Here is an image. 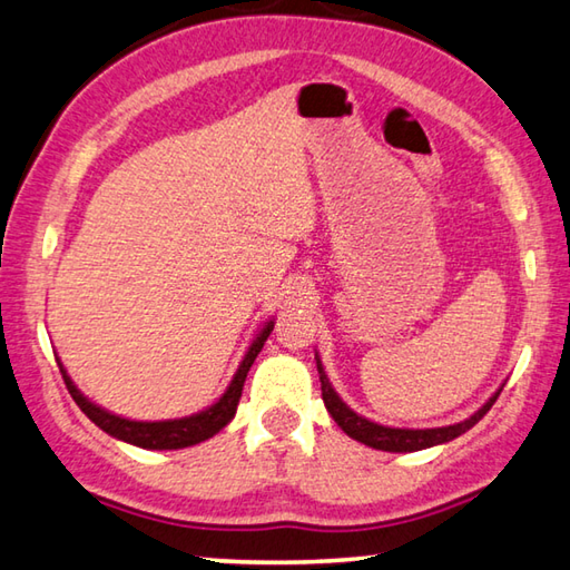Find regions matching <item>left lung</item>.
Instances as JSON below:
<instances>
[{
	"mask_svg": "<svg viewBox=\"0 0 570 570\" xmlns=\"http://www.w3.org/2000/svg\"><path fill=\"white\" fill-rule=\"evenodd\" d=\"M315 360H317V372H320V382H322V402H325L327 412L332 414V419H335L337 426L347 436L357 439V442L367 444L372 449H382V452H419V449H429V446L452 442V439L469 432V429L474 426L479 419L491 410V404L497 402L499 394H501V390H499L484 406H481L479 412H474L469 419H464V422H459V424L436 426V429L382 426V424L370 422V419L360 416L357 412H352L350 406L340 400V394L332 390V384L327 380L325 370H322V362H320L317 354H315Z\"/></svg>",
	"mask_w": 570,
	"mask_h": 570,
	"instance_id": "left-lung-1",
	"label": "left lung"
}]
</instances>
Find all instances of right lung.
Segmentation results:
<instances>
[{
  "label": "right lung",
  "mask_w": 570,
  "mask_h": 570,
  "mask_svg": "<svg viewBox=\"0 0 570 570\" xmlns=\"http://www.w3.org/2000/svg\"><path fill=\"white\" fill-rule=\"evenodd\" d=\"M271 332H273V320L267 322V325L261 330V335L253 340V345L248 347V352H245L238 372L233 374L228 390L223 392V396L216 404H210L208 410H203L198 414L180 416V419H166V422H134V419H124L118 414L106 412V410H101V406H96L94 402L86 400V396L77 390V384L71 382L67 370H63L61 360H59V370H61L63 382H67L69 394L73 396V402L79 404V410L89 416L96 426L104 429L106 434H111L116 439H121V442H126V444H134L141 449H186V446L206 442V439H210L213 434H218L220 429L235 416V410H238V402L243 394L245 377H248L257 352L263 350L265 340L271 337Z\"/></svg>",
  "instance_id": "right-lung-1"
}]
</instances>
